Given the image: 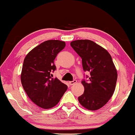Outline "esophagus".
<instances>
[{"label": "esophagus", "instance_id": "34e87169", "mask_svg": "<svg viewBox=\"0 0 135 135\" xmlns=\"http://www.w3.org/2000/svg\"><path fill=\"white\" fill-rule=\"evenodd\" d=\"M76 83H77V80H74L73 81H70L69 84H70V85H74V84H75Z\"/></svg>", "mask_w": 135, "mask_h": 135}]
</instances>
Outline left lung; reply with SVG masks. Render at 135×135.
<instances>
[{
    "label": "left lung",
    "mask_w": 135,
    "mask_h": 135,
    "mask_svg": "<svg viewBox=\"0 0 135 135\" xmlns=\"http://www.w3.org/2000/svg\"><path fill=\"white\" fill-rule=\"evenodd\" d=\"M82 58L83 70L90 72L89 81L82 80L84 93L78 98L80 104L89 110L103 107L114 94L117 79V70L106 49L90 40L70 42Z\"/></svg>",
    "instance_id": "obj_1"
}]
</instances>
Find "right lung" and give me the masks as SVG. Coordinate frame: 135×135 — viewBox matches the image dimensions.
<instances>
[{
    "mask_svg": "<svg viewBox=\"0 0 135 135\" xmlns=\"http://www.w3.org/2000/svg\"><path fill=\"white\" fill-rule=\"evenodd\" d=\"M65 45L64 41L58 40L46 41L32 49L25 58L21 84L29 98L39 107H54L67 89L66 84L51 74L56 70L54 60Z\"/></svg>",
    "mask_w": 135,
    "mask_h": 135,
    "instance_id": "obj_1",
    "label": "right lung"
}]
</instances>
